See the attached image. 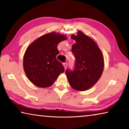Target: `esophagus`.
Wrapping results in <instances>:
<instances>
[{
  "mask_svg": "<svg viewBox=\"0 0 129 129\" xmlns=\"http://www.w3.org/2000/svg\"><path fill=\"white\" fill-rule=\"evenodd\" d=\"M63 66H64L65 69H66L67 68V63H66V62L63 63Z\"/></svg>",
  "mask_w": 129,
  "mask_h": 129,
  "instance_id": "obj_1",
  "label": "esophagus"
}]
</instances>
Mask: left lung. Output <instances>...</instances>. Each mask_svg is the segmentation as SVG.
<instances>
[{
  "mask_svg": "<svg viewBox=\"0 0 129 129\" xmlns=\"http://www.w3.org/2000/svg\"><path fill=\"white\" fill-rule=\"evenodd\" d=\"M76 41L72 51L76 57L75 71L67 69L66 73L70 85L78 91L88 90L95 84L103 72L104 60L102 52L93 39L78 30L73 34Z\"/></svg>",
  "mask_w": 129,
  "mask_h": 129,
  "instance_id": "1",
  "label": "left lung"
}]
</instances>
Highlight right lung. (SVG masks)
<instances>
[{"mask_svg": "<svg viewBox=\"0 0 129 129\" xmlns=\"http://www.w3.org/2000/svg\"><path fill=\"white\" fill-rule=\"evenodd\" d=\"M67 37L55 32L44 35L28 47L24 54L23 68L30 82L39 88L51 86L64 72L61 62L56 59L57 45Z\"/></svg>", "mask_w": 129, "mask_h": 129, "instance_id": "right-lung-1", "label": "right lung"}]
</instances>
